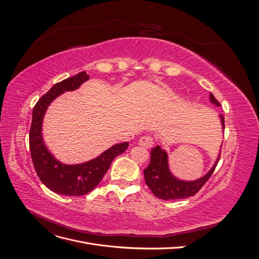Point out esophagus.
<instances>
[{
  "label": "esophagus",
  "instance_id": "esophagus-1",
  "mask_svg": "<svg viewBox=\"0 0 259 259\" xmlns=\"http://www.w3.org/2000/svg\"><path fill=\"white\" fill-rule=\"evenodd\" d=\"M138 144L144 147V148H151L153 145H154V138L150 135H145V136H142L139 139Z\"/></svg>",
  "mask_w": 259,
  "mask_h": 259
}]
</instances>
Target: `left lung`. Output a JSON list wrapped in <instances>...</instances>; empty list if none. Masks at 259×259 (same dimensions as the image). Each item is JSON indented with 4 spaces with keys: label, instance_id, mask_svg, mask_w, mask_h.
I'll list each match as a JSON object with an SVG mask.
<instances>
[{
    "label": "left lung",
    "instance_id": "obj_1",
    "mask_svg": "<svg viewBox=\"0 0 259 259\" xmlns=\"http://www.w3.org/2000/svg\"><path fill=\"white\" fill-rule=\"evenodd\" d=\"M209 99L211 104L221 107V104L218 103V100L214 97L213 94L209 95ZM221 121L223 128L225 130V117L223 114H221ZM219 158H221V154L218 155V159L216 160L214 166L210 168L205 176H203L198 180H193V182H184V180H179L171 175L168 168L167 153L162 150L160 146H155L153 149H151L150 163L144 169L146 184L150 188V190L155 197L159 199H187L198 193L201 188L204 186V184L215 170Z\"/></svg>",
    "mask_w": 259,
    "mask_h": 259
}]
</instances>
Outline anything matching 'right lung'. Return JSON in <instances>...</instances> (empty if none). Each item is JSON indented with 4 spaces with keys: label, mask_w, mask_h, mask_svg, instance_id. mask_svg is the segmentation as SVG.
<instances>
[{
    "label": "right lung",
    "mask_w": 259,
    "mask_h": 259,
    "mask_svg": "<svg viewBox=\"0 0 259 259\" xmlns=\"http://www.w3.org/2000/svg\"><path fill=\"white\" fill-rule=\"evenodd\" d=\"M89 79L90 75L83 71L56 83L38 99L33 108L32 122L29 133L31 159L41 182L50 190L58 194L80 197L91 192L103 179L114 158L122 154L128 147V143L117 144L109 148L96 159L76 165H67L55 159L44 145L42 122L46 109L62 93L79 89L80 85Z\"/></svg>",
    "instance_id": "right-lung-1"
}]
</instances>
